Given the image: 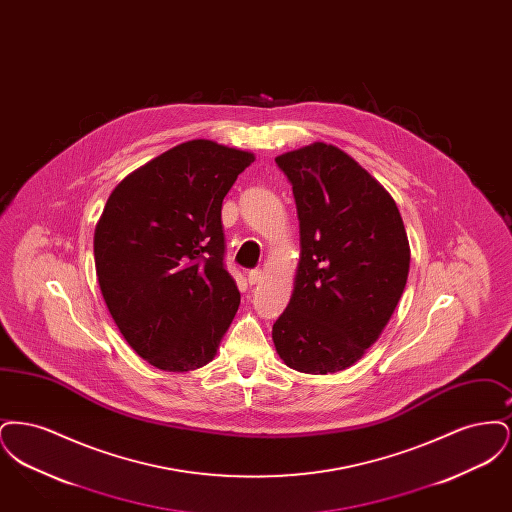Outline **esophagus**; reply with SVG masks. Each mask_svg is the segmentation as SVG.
<instances>
[{
    "label": "esophagus",
    "mask_w": 512,
    "mask_h": 512,
    "mask_svg": "<svg viewBox=\"0 0 512 512\" xmlns=\"http://www.w3.org/2000/svg\"><path fill=\"white\" fill-rule=\"evenodd\" d=\"M261 280H263V270H259V268H253V270H249V272H247V282H249L251 286L259 284Z\"/></svg>",
    "instance_id": "34e87169"
}]
</instances>
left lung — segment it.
<instances>
[{"label":"left lung","mask_w":512,"mask_h":512,"mask_svg":"<svg viewBox=\"0 0 512 512\" xmlns=\"http://www.w3.org/2000/svg\"><path fill=\"white\" fill-rule=\"evenodd\" d=\"M276 165L292 184L301 259L272 340L293 370H345L378 340L405 290L403 220L393 197L338 147L318 142Z\"/></svg>","instance_id":"8db88e82"}]
</instances>
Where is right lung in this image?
Listing matches in <instances>:
<instances>
[{"label": "right lung", "instance_id": "right-lung-1", "mask_svg": "<svg viewBox=\"0 0 512 512\" xmlns=\"http://www.w3.org/2000/svg\"><path fill=\"white\" fill-rule=\"evenodd\" d=\"M253 155L192 140L126 176L96 226L99 288L124 340L149 365H207L240 307L224 267L222 199Z\"/></svg>", "mask_w": 512, "mask_h": 512}]
</instances>
